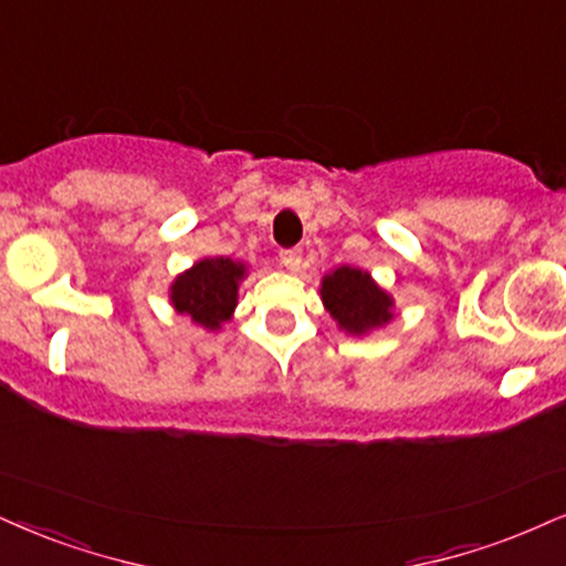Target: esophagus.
<instances>
[{"mask_svg": "<svg viewBox=\"0 0 566 566\" xmlns=\"http://www.w3.org/2000/svg\"><path fill=\"white\" fill-rule=\"evenodd\" d=\"M281 262L289 270H296L298 264H302V254H298V251H294V249H285V251H281Z\"/></svg>", "mask_w": 566, "mask_h": 566, "instance_id": "34e87169", "label": "esophagus"}]
</instances>
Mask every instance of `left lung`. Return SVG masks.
Wrapping results in <instances>:
<instances>
[{"label": "left lung", "instance_id": "1", "mask_svg": "<svg viewBox=\"0 0 566 566\" xmlns=\"http://www.w3.org/2000/svg\"><path fill=\"white\" fill-rule=\"evenodd\" d=\"M323 302L333 319H338V325L354 336L386 325L394 317L390 296L375 285L367 272L357 268H338L331 275H325Z\"/></svg>", "mask_w": 566, "mask_h": 566}]
</instances>
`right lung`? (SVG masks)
<instances>
[{
  "instance_id": "1",
  "label": "right lung",
  "mask_w": 566,
  "mask_h": 566,
  "mask_svg": "<svg viewBox=\"0 0 566 566\" xmlns=\"http://www.w3.org/2000/svg\"><path fill=\"white\" fill-rule=\"evenodd\" d=\"M243 272H247V268L241 262H233L230 256L201 260L172 283V304H176L180 315H191L193 323L214 331L233 315Z\"/></svg>"
}]
</instances>
